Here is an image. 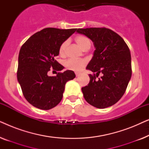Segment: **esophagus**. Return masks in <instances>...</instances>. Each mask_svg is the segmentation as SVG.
Here are the masks:
<instances>
[{
    "instance_id": "esophagus-1",
    "label": "esophagus",
    "mask_w": 149,
    "mask_h": 149,
    "mask_svg": "<svg viewBox=\"0 0 149 149\" xmlns=\"http://www.w3.org/2000/svg\"><path fill=\"white\" fill-rule=\"evenodd\" d=\"M75 74H76L77 77H79L81 75V72H75Z\"/></svg>"
}]
</instances>
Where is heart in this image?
Returning <instances> with one entry per match:
<instances>
[{
    "label": "heart",
    "instance_id": "obj_1",
    "mask_svg": "<svg viewBox=\"0 0 149 149\" xmlns=\"http://www.w3.org/2000/svg\"><path fill=\"white\" fill-rule=\"evenodd\" d=\"M75 41L77 45L83 49V50L86 49H89L91 46V42L89 40L87 37L84 36H77L75 38ZM68 45V42L67 40H65L63 42L59 49V53L61 56H64L66 54L67 47ZM87 61L84 59H68L66 61H65L64 66L67 69L73 71H80L82 70L83 67L86 64Z\"/></svg>",
    "mask_w": 149,
    "mask_h": 149
}]
</instances>
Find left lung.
<instances>
[{"label": "left lung", "instance_id": "8db88e82", "mask_svg": "<svg viewBox=\"0 0 149 149\" xmlns=\"http://www.w3.org/2000/svg\"><path fill=\"white\" fill-rule=\"evenodd\" d=\"M77 32L90 38L95 49L86 67L95 74L89 75V84L81 89L84 98L97 109L111 107L123 96L131 79L129 47L119 34L109 28H79ZM100 73L103 75L97 79Z\"/></svg>", "mask_w": 149, "mask_h": 149}]
</instances>
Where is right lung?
Instances as JSON below:
<instances>
[{"mask_svg":"<svg viewBox=\"0 0 149 149\" xmlns=\"http://www.w3.org/2000/svg\"><path fill=\"white\" fill-rule=\"evenodd\" d=\"M76 30L44 28L30 36L20 49L17 81L24 96L34 107L49 110L58 105L62 99L66 82L76 77L69 70L56 73V76L47 74L51 69H64L55 58L59 55L61 44Z\"/></svg>","mask_w":149,"mask_h":149,"instance_id":"1","label":"right lung"}]
</instances>
